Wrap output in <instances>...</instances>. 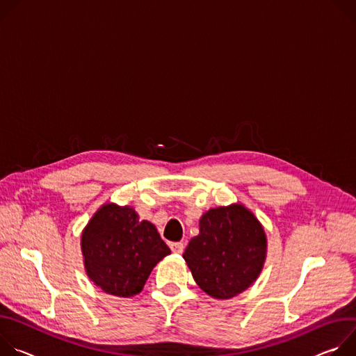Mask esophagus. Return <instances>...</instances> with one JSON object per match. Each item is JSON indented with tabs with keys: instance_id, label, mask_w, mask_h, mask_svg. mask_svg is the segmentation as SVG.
Instances as JSON below:
<instances>
[{
	"instance_id": "1",
	"label": "esophagus",
	"mask_w": 356,
	"mask_h": 356,
	"mask_svg": "<svg viewBox=\"0 0 356 356\" xmlns=\"http://www.w3.org/2000/svg\"><path fill=\"white\" fill-rule=\"evenodd\" d=\"M170 248L174 253H178V254H181L184 252V243H181V242H174L170 245Z\"/></svg>"
}]
</instances>
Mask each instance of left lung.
Segmentation results:
<instances>
[{
	"instance_id": "obj_1",
	"label": "left lung",
	"mask_w": 356,
	"mask_h": 356,
	"mask_svg": "<svg viewBox=\"0 0 356 356\" xmlns=\"http://www.w3.org/2000/svg\"><path fill=\"white\" fill-rule=\"evenodd\" d=\"M266 234L254 215L233 204L209 209L200 220V234L182 257L193 280L213 298H232L246 290L261 271Z\"/></svg>"
}]
</instances>
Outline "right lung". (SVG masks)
<instances>
[{
    "label": "right lung",
    "mask_w": 356,
    "mask_h": 356,
    "mask_svg": "<svg viewBox=\"0 0 356 356\" xmlns=\"http://www.w3.org/2000/svg\"><path fill=\"white\" fill-rule=\"evenodd\" d=\"M86 273L103 291L117 297L138 294L154 266L171 253L155 226L140 220L130 207L107 204L82 234Z\"/></svg>",
    "instance_id": "1"
}]
</instances>
